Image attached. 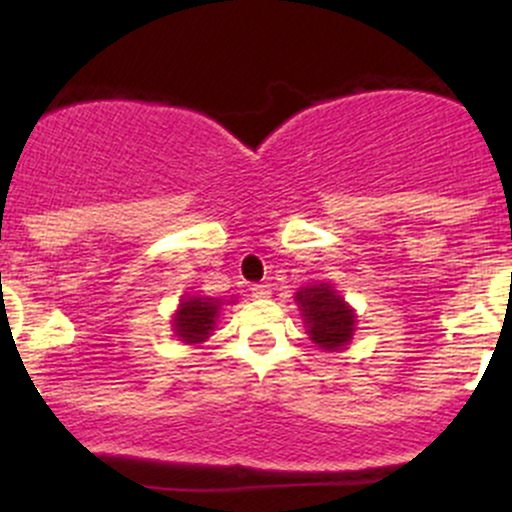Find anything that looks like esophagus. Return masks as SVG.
<instances>
[{"label":"esophagus","mask_w":512,"mask_h":512,"mask_svg":"<svg viewBox=\"0 0 512 512\" xmlns=\"http://www.w3.org/2000/svg\"><path fill=\"white\" fill-rule=\"evenodd\" d=\"M250 291L255 298H269V293H272V289H269L267 284H255Z\"/></svg>","instance_id":"1"}]
</instances>
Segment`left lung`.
I'll list each match as a JSON object with an SVG mask.
<instances>
[{
	"label": "left lung",
	"instance_id": "8db88e82",
	"mask_svg": "<svg viewBox=\"0 0 512 512\" xmlns=\"http://www.w3.org/2000/svg\"><path fill=\"white\" fill-rule=\"evenodd\" d=\"M296 301L301 305L305 322H308L310 339L317 346L337 351L349 342L351 334H354V313L332 286H310V289L298 291Z\"/></svg>",
	"mask_w": 512,
	"mask_h": 512
}]
</instances>
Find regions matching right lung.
I'll list each match as a JSON object with an SVG mask.
<instances>
[{"label":"right lung","instance_id":"add662e5","mask_svg":"<svg viewBox=\"0 0 512 512\" xmlns=\"http://www.w3.org/2000/svg\"><path fill=\"white\" fill-rule=\"evenodd\" d=\"M216 310H219V303L211 301V298H185L173 320L178 337L190 344L204 342L209 332L214 330Z\"/></svg>","mask_w":512,"mask_h":512}]
</instances>
